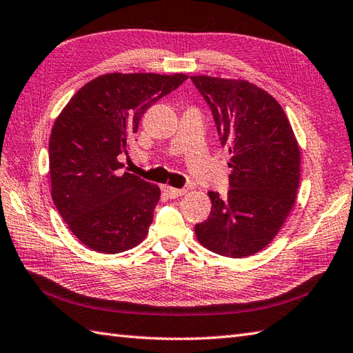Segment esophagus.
<instances>
[{
    "mask_svg": "<svg viewBox=\"0 0 353 353\" xmlns=\"http://www.w3.org/2000/svg\"><path fill=\"white\" fill-rule=\"evenodd\" d=\"M163 190L168 193L169 198H179V196H184V194L187 193V190H184V189H175V187H169V185L163 187Z\"/></svg>",
    "mask_w": 353,
    "mask_h": 353,
    "instance_id": "obj_1",
    "label": "esophagus"
}]
</instances>
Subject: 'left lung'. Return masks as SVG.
<instances>
[{
	"label": "left lung",
	"mask_w": 353,
	"mask_h": 353,
	"mask_svg": "<svg viewBox=\"0 0 353 353\" xmlns=\"http://www.w3.org/2000/svg\"><path fill=\"white\" fill-rule=\"evenodd\" d=\"M231 155L228 196L208 192L211 211L194 226L203 248L243 258L276 237L294 207L301 150L288 117L270 93L246 80L193 75Z\"/></svg>",
	"instance_id": "1"
}]
</instances>
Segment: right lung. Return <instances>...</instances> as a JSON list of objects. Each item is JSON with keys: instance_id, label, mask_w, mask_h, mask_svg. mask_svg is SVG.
<instances>
[{"instance_id": "obj_1", "label": "right lung", "mask_w": 353, "mask_h": 353, "mask_svg": "<svg viewBox=\"0 0 353 353\" xmlns=\"http://www.w3.org/2000/svg\"><path fill=\"white\" fill-rule=\"evenodd\" d=\"M185 74H105L84 84L57 116L50 136L54 205L84 246L119 254L146 237L160 187L125 172L143 113L179 88Z\"/></svg>"}]
</instances>
